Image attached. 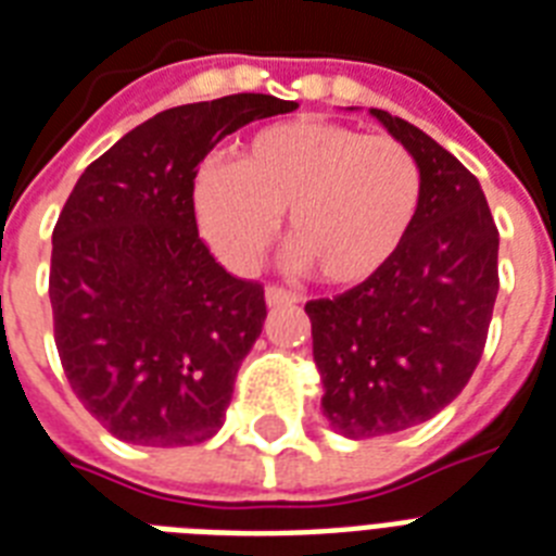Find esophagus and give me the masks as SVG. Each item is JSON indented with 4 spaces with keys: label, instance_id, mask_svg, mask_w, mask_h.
Wrapping results in <instances>:
<instances>
[{
    "label": "esophagus",
    "instance_id": "obj_1",
    "mask_svg": "<svg viewBox=\"0 0 556 556\" xmlns=\"http://www.w3.org/2000/svg\"><path fill=\"white\" fill-rule=\"evenodd\" d=\"M265 300H268V305H291L296 303V294H291V291L279 286H268L265 288Z\"/></svg>",
    "mask_w": 556,
    "mask_h": 556
}]
</instances>
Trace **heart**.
I'll return each instance as SVG.
<instances>
[{
    "label": "heart",
    "mask_w": 556,
    "mask_h": 556,
    "mask_svg": "<svg viewBox=\"0 0 556 556\" xmlns=\"http://www.w3.org/2000/svg\"><path fill=\"white\" fill-rule=\"evenodd\" d=\"M421 204V167L389 135L320 117L265 126L233 164L207 159L192 178L201 236L230 268H253L286 213L288 268L355 286L387 265Z\"/></svg>",
    "instance_id": "1"
}]
</instances>
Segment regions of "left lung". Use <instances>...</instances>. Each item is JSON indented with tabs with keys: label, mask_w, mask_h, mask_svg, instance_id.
<instances>
[{
	"label": "left lung",
	"mask_w": 556,
	"mask_h": 556,
	"mask_svg": "<svg viewBox=\"0 0 556 556\" xmlns=\"http://www.w3.org/2000/svg\"><path fill=\"white\" fill-rule=\"evenodd\" d=\"M369 112L418 161L421 204L378 274L305 303L323 413L346 439L441 413L479 366L500 291V230L473 173L418 126Z\"/></svg>",
	"instance_id": "8db88e82"
}]
</instances>
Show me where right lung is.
<instances>
[{
	"instance_id": "obj_1",
	"label": "right lung",
	"mask_w": 556,
	"mask_h": 556,
	"mask_svg": "<svg viewBox=\"0 0 556 556\" xmlns=\"http://www.w3.org/2000/svg\"><path fill=\"white\" fill-rule=\"evenodd\" d=\"M294 109L274 94L167 109L77 178L51 236L54 343L74 395L115 439L187 447L225 424L268 308L260 282L201 242L192 178L225 135Z\"/></svg>"
}]
</instances>
